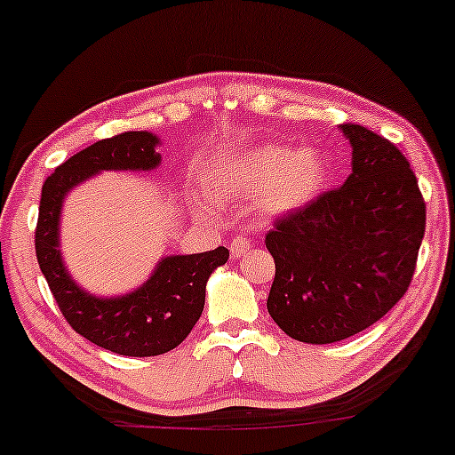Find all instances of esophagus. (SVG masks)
Segmentation results:
<instances>
[{"instance_id": "1", "label": "esophagus", "mask_w": 455, "mask_h": 455, "mask_svg": "<svg viewBox=\"0 0 455 455\" xmlns=\"http://www.w3.org/2000/svg\"><path fill=\"white\" fill-rule=\"evenodd\" d=\"M250 248H251V243L248 237H233V242H231L233 259H242V256H245V251H248Z\"/></svg>"}]
</instances>
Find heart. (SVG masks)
I'll use <instances>...</instances> for the list:
<instances>
[{
	"label": "heart",
	"mask_w": 455,
	"mask_h": 455,
	"mask_svg": "<svg viewBox=\"0 0 455 455\" xmlns=\"http://www.w3.org/2000/svg\"><path fill=\"white\" fill-rule=\"evenodd\" d=\"M328 182V161L317 148L254 146L222 158L205 172L213 199L233 204L256 196L262 216H288L320 196Z\"/></svg>",
	"instance_id": "1"
}]
</instances>
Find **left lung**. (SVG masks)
I'll return each instance as SVG.
<instances>
[{
  "mask_svg": "<svg viewBox=\"0 0 455 455\" xmlns=\"http://www.w3.org/2000/svg\"><path fill=\"white\" fill-rule=\"evenodd\" d=\"M352 173L337 190L275 220L267 309L288 337L314 346L354 337L390 311L411 283L426 204L392 141L341 124Z\"/></svg>",
  "mask_w": 455,
  "mask_h": 455,
  "instance_id": "left-lung-1",
  "label": "left lung"
}]
</instances>
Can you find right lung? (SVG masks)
Returning <instances> with one entry per match:
<instances>
[{"label":"right lung","mask_w":455,"mask_h":455,"mask_svg":"<svg viewBox=\"0 0 455 455\" xmlns=\"http://www.w3.org/2000/svg\"><path fill=\"white\" fill-rule=\"evenodd\" d=\"M161 138L127 131L74 155L42 186L36 256L59 309L78 335L120 355L165 354L193 331L205 305V283L228 260L227 248L173 254L156 262L148 280L118 297H95L69 275L61 256L63 201L76 186L101 172H150L161 165Z\"/></svg>","instance_id":"1"}]
</instances>
